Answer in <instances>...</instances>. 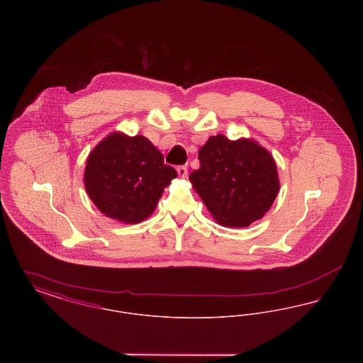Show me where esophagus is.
<instances>
[{"label": "esophagus", "mask_w": 363, "mask_h": 363, "mask_svg": "<svg viewBox=\"0 0 363 363\" xmlns=\"http://www.w3.org/2000/svg\"><path fill=\"white\" fill-rule=\"evenodd\" d=\"M177 173L181 177V178H186L188 175V167L186 166H178L177 167Z\"/></svg>", "instance_id": "obj_1"}]
</instances>
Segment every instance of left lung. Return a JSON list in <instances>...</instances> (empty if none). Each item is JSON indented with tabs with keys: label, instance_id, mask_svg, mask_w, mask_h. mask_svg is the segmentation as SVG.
Instances as JSON below:
<instances>
[{
	"label": "left lung",
	"instance_id": "1",
	"mask_svg": "<svg viewBox=\"0 0 363 363\" xmlns=\"http://www.w3.org/2000/svg\"><path fill=\"white\" fill-rule=\"evenodd\" d=\"M199 159L190 182L218 223L247 227L274 204L280 186L277 163L255 140L212 136Z\"/></svg>",
	"mask_w": 363,
	"mask_h": 363
}]
</instances>
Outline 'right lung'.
I'll use <instances>...</instances> for the list:
<instances>
[{"label":"right lung","instance_id":"1","mask_svg":"<svg viewBox=\"0 0 363 363\" xmlns=\"http://www.w3.org/2000/svg\"><path fill=\"white\" fill-rule=\"evenodd\" d=\"M177 172L144 136L114 132L88 156L84 185L92 203L106 216L123 223L147 219Z\"/></svg>","mask_w":363,"mask_h":363}]
</instances>
